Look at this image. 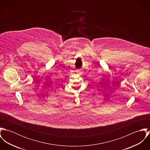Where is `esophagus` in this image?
<instances>
[{"mask_svg":"<svg viewBox=\"0 0 150 150\" xmlns=\"http://www.w3.org/2000/svg\"><path fill=\"white\" fill-rule=\"evenodd\" d=\"M76 72H77V73H81V70H80V69H78V70H76Z\"/></svg>","mask_w":150,"mask_h":150,"instance_id":"34e87169","label":"esophagus"}]
</instances>
